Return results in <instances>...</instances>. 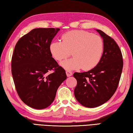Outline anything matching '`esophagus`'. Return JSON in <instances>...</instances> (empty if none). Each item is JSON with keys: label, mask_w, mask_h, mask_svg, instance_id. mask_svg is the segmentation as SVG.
I'll return each instance as SVG.
<instances>
[{"label": "esophagus", "mask_w": 133, "mask_h": 133, "mask_svg": "<svg viewBox=\"0 0 133 133\" xmlns=\"http://www.w3.org/2000/svg\"><path fill=\"white\" fill-rule=\"evenodd\" d=\"M66 75L67 77H70V76H72V75H73V73H72L71 71H69V70H67L66 71Z\"/></svg>", "instance_id": "1"}]
</instances>
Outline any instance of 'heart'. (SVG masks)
Here are the masks:
<instances>
[{
  "label": "heart",
  "instance_id": "b5f03b06",
  "mask_svg": "<svg viewBox=\"0 0 133 133\" xmlns=\"http://www.w3.org/2000/svg\"><path fill=\"white\" fill-rule=\"evenodd\" d=\"M62 42H51L49 50L55 59L62 62L70 56L73 58L60 63L63 68L73 70L93 69L100 62L104 50V43L99 36L84 30H73L62 36Z\"/></svg>",
  "mask_w": 133,
  "mask_h": 133
}]
</instances>
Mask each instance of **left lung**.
<instances>
[{
    "label": "left lung",
    "mask_w": 133,
    "mask_h": 133,
    "mask_svg": "<svg viewBox=\"0 0 133 133\" xmlns=\"http://www.w3.org/2000/svg\"><path fill=\"white\" fill-rule=\"evenodd\" d=\"M96 30L104 43L100 62L88 71L73 74L77 80L74 90L76 100L89 108L100 106L111 97L117 88L123 67L122 54L116 42L103 31Z\"/></svg>",
    "instance_id": "obj_1"
}]
</instances>
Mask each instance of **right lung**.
Listing matches in <instances>:
<instances>
[{"instance_id":"right-lung-1","label":"right lung","mask_w":133,"mask_h":133,"mask_svg":"<svg viewBox=\"0 0 133 133\" xmlns=\"http://www.w3.org/2000/svg\"><path fill=\"white\" fill-rule=\"evenodd\" d=\"M60 29L37 28L21 37L12 58V74L23 102L35 109L49 107L55 100L66 71L52 57L49 46ZM53 69L52 74L48 73Z\"/></svg>"}]
</instances>
